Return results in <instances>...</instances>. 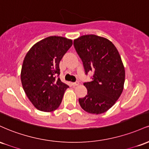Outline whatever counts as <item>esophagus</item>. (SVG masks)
<instances>
[{"label": "esophagus", "instance_id": "esophagus-1", "mask_svg": "<svg viewBox=\"0 0 149 149\" xmlns=\"http://www.w3.org/2000/svg\"><path fill=\"white\" fill-rule=\"evenodd\" d=\"M78 84H79V82L78 81H76L74 82V83H72L73 86H77V85H78Z\"/></svg>", "mask_w": 149, "mask_h": 149}]
</instances>
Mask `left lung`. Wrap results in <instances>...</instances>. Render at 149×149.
Instances as JSON below:
<instances>
[{
  "label": "left lung",
  "instance_id": "1",
  "mask_svg": "<svg viewBox=\"0 0 149 149\" xmlns=\"http://www.w3.org/2000/svg\"><path fill=\"white\" fill-rule=\"evenodd\" d=\"M85 73L93 72L90 82L83 83L88 94L78 102L83 110L101 114L111 108L120 96L125 69L118 51L110 40L96 35L82 36L73 40Z\"/></svg>",
  "mask_w": 149,
  "mask_h": 149
}]
</instances>
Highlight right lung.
<instances>
[{"label": "right lung", "mask_w": 149, "mask_h": 149, "mask_svg": "<svg viewBox=\"0 0 149 149\" xmlns=\"http://www.w3.org/2000/svg\"><path fill=\"white\" fill-rule=\"evenodd\" d=\"M72 40L49 36L36 43L27 52L21 71L26 95L38 110H56L69 85L59 78V62L72 45Z\"/></svg>", "instance_id": "obj_1"}]
</instances>
